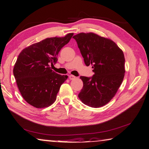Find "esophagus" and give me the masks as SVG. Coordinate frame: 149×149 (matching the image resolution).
Wrapping results in <instances>:
<instances>
[{"label":"esophagus","instance_id":"esophagus-1","mask_svg":"<svg viewBox=\"0 0 149 149\" xmlns=\"http://www.w3.org/2000/svg\"><path fill=\"white\" fill-rule=\"evenodd\" d=\"M75 77H76L74 76V75H69V79H70V80H74V79H75Z\"/></svg>","mask_w":149,"mask_h":149}]
</instances>
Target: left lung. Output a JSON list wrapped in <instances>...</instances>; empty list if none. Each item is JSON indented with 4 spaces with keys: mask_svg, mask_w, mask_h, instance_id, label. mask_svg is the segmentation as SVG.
Returning <instances> with one entry per match:
<instances>
[{
    "mask_svg": "<svg viewBox=\"0 0 149 149\" xmlns=\"http://www.w3.org/2000/svg\"><path fill=\"white\" fill-rule=\"evenodd\" d=\"M73 38L85 65H92V77L81 76L83 87L78 95L84 104L98 108L109 103L117 92L125 75L123 51L112 40L94 33H81Z\"/></svg>",
    "mask_w": 149,
    "mask_h": 149,
    "instance_id": "1",
    "label": "left lung"
}]
</instances>
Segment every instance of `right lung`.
Segmentation results:
<instances>
[{
    "instance_id": "1",
    "label": "right lung",
    "mask_w": 149,
    "mask_h": 149,
    "mask_svg": "<svg viewBox=\"0 0 149 149\" xmlns=\"http://www.w3.org/2000/svg\"><path fill=\"white\" fill-rule=\"evenodd\" d=\"M73 35L47 38L24 48L19 55L13 75L22 97L31 105L45 108L56 100L61 84L68 76L55 73L49 65L57 63L61 49Z\"/></svg>"
}]
</instances>
